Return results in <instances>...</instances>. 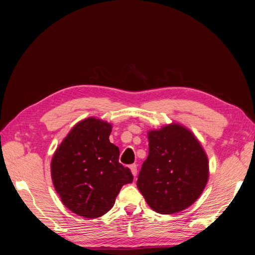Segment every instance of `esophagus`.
<instances>
[{
  "instance_id": "34e87169",
  "label": "esophagus",
  "mask_w": 255,
  "mask_h": 255,
  "mask_svg": "<svg viewBox=\"0 0 255 255\" xmlns=\"http://www.w3.org/2000/svg\"><path fill=\"white\" fill-rule=\"evenodd\" d=\"M129 169H130V172H132V174L134 175V176H136L137 175V165H130L129 166Z\"/></svg>"
}]
</instances>
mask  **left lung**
Masks as SVG:
<instances>
[{
	"label": "left lung",
	"instance_id": "obj_1",
	"mask_svg": "<svg viewBox=\"0 0 255 255\" xmlns=\"http://www.w3.org/2000/svg\"><path fill=\"white\" fill-rule=\"evenodd\" d=\"M149 155L137 187L153 211L174 214L194 204L208 180L206 153L191 130L172 122L148 132Z\"/></svg>",
	"mask_w": 255,
	"mask_h": 255
}]
</instances>
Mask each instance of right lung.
Here are the masks:
<instances>
[{
    "instance_id": "1",
    "label": "right lung",
    "mask_w": 255,
    "mask_h": 255,
    "mask_svg": "<svg viewBox=\"0 0 255 255\" xmlns=\"http://www.w3.org/2000/svg\"><path fill=\"white\" fill-rule=\"evenodd\" d=\"M112 125L95 117L72 128L54 153L51 176L61 202L74 214L98 218L114 206L123 185L132 183L110 141Z\"/></svg>"
}]
</instances>
